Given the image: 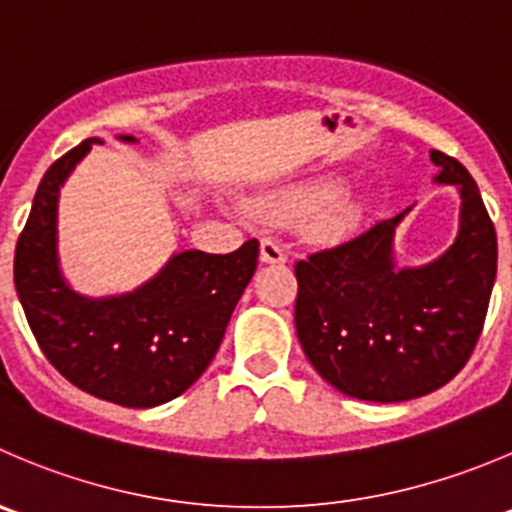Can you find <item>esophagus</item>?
I'll use <instances>...</instances> for the list:
<instances>
[{
  "label": "esophagus",
  "instance_id": "esophagus-1",
  "mask_svg": "<svg viewBox=\"0 0 512 512\" xmlns=\"http://www.w3.org/2000/svg\"><path fill=\"white\" fill-rule=\"evenodd\" d=\"M260 260L267 262V265H282L287 260L285 245L280 240H275V237H262Z\"/></svg>",
  "mask_w": 512,
  "mask_h": 512
}]
</instances>
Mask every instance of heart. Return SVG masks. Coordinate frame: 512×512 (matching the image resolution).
Instances as JSON below:
<instances>
[{"mask_svg": "<svg viewBox=\"0 0 512 512\" xmlns=\"http://www.w3.org/2000/svg\"><path fill=\"white\" fill-rule=\"evenodd\" d=\"M330 195V185H312L305 187V190H295L292 195H287L280 207L282 210H305V207H312L317 205V202L327 200ZM352 220H355V210H352L350 205H345V202H335V205H330L327 210H322L320 215H317L315 230L320 237H337L352 225Z\"/></svg>", "mask_w": 512, "mask_h": 512, "instance_id": "1", "label": "heart"}]
</instances>
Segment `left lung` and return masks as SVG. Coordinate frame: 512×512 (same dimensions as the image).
<instances>
[{"label":"left lung","mask_w":512,"mask_h":512,"mask_svg":"<svg viewBox=\"0 0 512 512\" xmlns=\"http://www.w3.org/2000/svg\"><path fill=\"white\" fill-rule=\"evenodd\" d=\"M438 182L463 197L453 247L398 270L393 232L405 212L295 262V327L307 360L332 388L370 403L423 398L473 355L498 270V237L478 185L433 150Z\"/></svg>","instance_id":"obj_1"}]
</instances>
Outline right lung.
Here are the masks:
<instances>
[{"instance_id":"add662e5","label":"right lung","mask_w":512,"mask_h":512,"mask_svg":"<svg viewBox=\"0 0 512 512\" xmlns=\"http://www.w3.org/2000/svg\"><path fill=\"white\" fill-rule=\"evenodd\" d=\"M92 145L102 140L89 137L44 172L17 240L14 287L44 357L74 388L122 408H155L207 370L255 275L260 242L247 240L230 255L180 252L130 295H77L59 275L57 197Z\"/></svg>"}]
</instances>
